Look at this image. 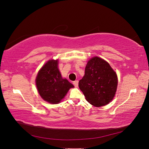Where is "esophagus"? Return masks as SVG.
I'll use <instances>...</instances> for the list:
<instances>
[{
    "mask_svg": "<svg viewBox=\"0 0 149 149\" xmlns=\"http://www.w3.org/2000/svg\"><path fill=\"white\" fill-rule=\"evenodd\" d=\"M78 83H79V81H78L77 80H75V81H74V82H73V84H74V85L75 87H77V86H78Z\"/></svg>",
    "mask_w": 149,
    "mask_h": 149,
    "instance_id": "1",
    "label": "esophagus"
}]
</instances>
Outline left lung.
I'll use <instances>...</instances> for the list:
<instances>
[{
	"mask_svg": "<svg viewBox=\"0 0 149 149\" xmlns=\"http://www.w3.org/2000/svg\"><path fill=\"white\" fill-rule=\"evenodd\" d=\"M118 78L107 62L94 56L88 61L79 87L88 103L104 106L112 100L117 91Z\"/></svg>",
	"mask_w": 149,
	"mask_h": 149,
	"instance_id": "8db88e82",
	"label": "left lung"
}]
</instances>
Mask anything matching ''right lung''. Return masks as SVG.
<instances>
[{
    "label": "right lung",
    "instance_id": "right-lung-1",
    "mask_svg": "<svg viewBox=\"0 0 149 149\" xmlns=\"http://www.w3.org/2000/svg\"><path fill=\"white\" fill-rule=\"evenodd\" d=\"M58 60H49L39 70L36 78L38 93L50 104H56L66 96L70 88L74 87L62 77L58 68Z\"/></svg>",
    "mask_w": 149,
    "mask_h": 149
}]
</instances>
